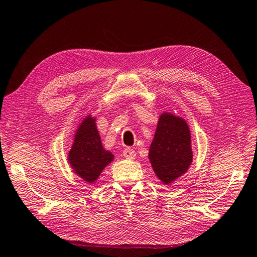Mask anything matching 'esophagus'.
<instances>
[{"label": "esophagus", "instance_id": "34e87169", "mask_svg": "<svg viewBox=\"0 0 257 257\" xmlns=\"http://www.w3.org/2000/svg\"><path fill=\"white\" fill-rule=\"evenodd\" d=\"M123 156L125 157L126 159H134L137 157V154H136V151H134L133 149H125L124 151H123Z\"/></svg>", "mask_w": 257, "mask_h": 257}]
</instances>
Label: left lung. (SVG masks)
I'll return each instance as SVG.
<instances>
[{"mask_svg":"<svg viewBox=\"0 0 257 257\" xmlns=\"http://www.w3.org/2000/svg\"><path fill=\"white\" fill-rule=\"evenodd\" d=\"M154 172L166 185L183 176L193 160L190 127L182 117L163 112L149 149Z\"/></svg>","mask_w":257,"mask_h":257,"instance_id":"obj_1","label":"left lung"}]
</instances>
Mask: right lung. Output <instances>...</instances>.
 Listing matches in <instances>:
<instances>
[{
    "instance_id": "right-lung-1",
    "label": "right lung",
    "mask_w": 257,
    "mask_h": 257,
    "mask_svg": "<svg viewBox=\"0 0 257 257\" xmlns=\"http://www.w3.org/2000/svg\"><path fill=\"white\" fill-rule=\"evenodd\" d=\"M67 157L73 172L88 183L97 181L103 168L114 160V155L103 149L96 118L91 115L85 117L76 128Z\"/></svg>"
}]
</instances>
